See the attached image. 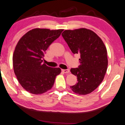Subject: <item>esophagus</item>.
Returning a JSON list of instances; mask_svg holds the SVG:
<instances>
[{"label":"esophagus","mask_w":125,"mask_h":125,"mask_svg":"<svg viewBox=\"0 0 125 125\" xmlns=\"http://www.w3.org/2000/svg\"><path fill=\"white\" fill-rule=\"evenodd\" d=\"M62 71L64 73H69V69H62Z\"/></svg>","instance_id":"1"}]
</instances>
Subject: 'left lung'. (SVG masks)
Here are the masks:
<instances>
[{"mask_svg":"<svg viewBox=\"0 0 125 125\" xmlns=\"http://www.w3.org/2000/svg\"><path fill=\"white\" fill-rule=\"evenodd\" d=\"M61 35L73 53H80L81 57L78 67L71 69L78 81L71 86L72 90L79 95L92 93L103 81L107 71L105 44L95 32L86 28L65 30Z\"/></svg>","mask_w":125,"mask_h":125,"instance_id":"left-lung-1","label":"left lung"}]
</instances>
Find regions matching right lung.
<instances>
[{"instance_id":"add662e5","label":"right lung","mask_w":125,"mask_h":125,"mask_svg":"<svg viewBox=\"0 0 125 125\" xmlns=\"http://www.w3.org/2000/svg\"><path fill=\"white\" fill-rule=\"evenodd\" d=\"M63 30L35 28L22 36L13 52V68L21 86L29 93L41 94L53 86L59 68L42 64L44 53L56 40Z\"/></svg>"}]
</instances>
